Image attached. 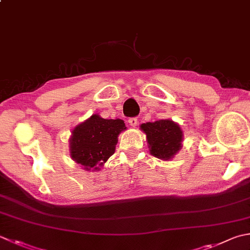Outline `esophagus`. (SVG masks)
<instances>
[{"label":"esophagus","mask_w":250,"mask_h":250,"mask_svg":"<svg viewBox=\"0 0 250 250\" xmlns=\"http://www.w3.org/2000/svg\"><path fill=\"white\" fill-rule=\"evenodd\" d=\"M128 124H129L131 126H135L136 125H138V119H136L135 117H132V118H129V119H128Z\"/></svg>","instance_id":"34e87169"}]
</instances>
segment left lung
<instances>
[{
    "instance_id": "1",
    "label": "left lung",
    "mask_w": 250,
    "mask_h": 250,
    "mask_svg": "<svg viewBox=\"0 0 250 250\" xmlns=\"http://www.w3.org/2000/svg\"><path fill=\"white\" fill-rule=\"evenodd\" d=\"M147 136L150 154L159 159L168 160L182 147V131L173 121L168 119L147 122L141 125Z\"/></svg>"
}]
</instances>
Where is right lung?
<instances>
[{
  "mask_svg": "<svg viewBox=\"0 0 250 250\" xmlns=\"http://www.w3.org/2000/svg\"><path fill=\"white\" fill-rule=\"evenodd\" d=\"M125 129L124 120L103 119L99 115H93L73 129L70 156L85 170H96L115 153L117 138Z\"/></svg>",
  "mask_w": 250,
  "mask_h": 250,
  "instance_id": "obj_1",
  "label": "right lung"
}]
</instances>
